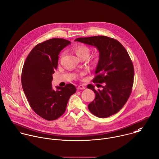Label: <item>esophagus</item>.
I'll return each instance as SVG.
<instances>
[{"label": "esophagus", "instance_id": "1", "mask_svg": "<svg viewBox=\"0 0 159 159\" xmlns=\"http://www.w3.org/2000/svg\"><path fill=\"white\" fill-rule=\"evenodd\" d=\"M77 89L78 90H81V89H85V87L83 86V85H80L77 87Z\"/></svg>", "mask_w": 159, "mask_h": 159}]
</instances>
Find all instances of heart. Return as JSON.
Segmentation results:
<instances>
[{
    "label": "heart",
    "mask_w": 159,
    "mask_h": 159,
    "mask_svg": "<svg viewBox=\"0 0 159 159\" xmlns=\"http://www.w3.org/2000/svg\"><path fill=\"white\" fill-rule=\"evenodd\" d=\"M74 51L76 54L81 58H86L90 52L89 48L84 44H78L74 48Z\"/></svg>",
    "instance_id": "obj_1"
}]
</instances>
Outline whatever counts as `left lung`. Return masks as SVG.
Returning <instances> with one entry per match:
<instances>
[{
    "label": "left lung",
    "instance_id": "8db88e82",
    "mask_svg": "<svg viewBox=\"0 0 159 159\" xmlns=\"http://www.w3.org/2000/svg\"><path fill=\"white\" fill-rule=\"evenodd\" d=\"M75 41L94 46L99 51L93 82L102 90L88 85L96 94L94 100L88 105L89 111L102 118L116 113L127 102L133 86L134 66L127 51L117 40L104 36L80 38Z\"/></svg>",
    "mask_w": 159,
    "mask_h": 159
}]
</instances>
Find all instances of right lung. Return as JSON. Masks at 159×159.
Masks as SVG:
<instances>
[{
    "label": "right lung",
    "mask_w": 159,
    "mask_h": 159,
    "mask_svg": "<svg viewBox=\"0 0 159 159\" xmlns=\"http://www.w3.org/2000/svg\"><path fill=\"white\" fill-rule=\"evenodd\" d=\"M70 44L62 38H52L37 44L28 55L22 69L21 84L29 104L43 118L55 120L65 111L70 96L76 93L72 84L52 89V75L57 68L58 54Z\"/></svg>",
    "instance_id": "right-lung-1"
}]
</instances>
